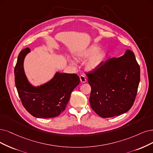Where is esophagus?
<instances>
[{
	"label": "esophagus",
	"instance_id": "obj_1",
	"mask_svg": "<svg viewBox=\"0 0 153 153\" xmlns=\"http://www.w3.org/2000/svg\"><path fill=\"white\" fill-rule=\"evenodd\" d=\"M79 78H80V81H81V82L82 83H84V82H86V77H85V76H84L81 75L79 77Z\"/></svg>",
	"mask_w": 153,
	"mask_h": 153
}]
</instances>
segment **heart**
<instances>
[{"label":"heart","instance_id":"heart-1","mask_svg":"<svg viewBox=\"0 0 153 153\" xmlns=\"http://www.w3.org/2000/svg\"><path fill=\"white\" fill-rule=\"evenodd\" d=\"M74 57L77 60H84L88 59L85 62L86 69L93 71L98 69L106 60L107 54L103 50L97 45H92L74 55Z\"/></svg>","mask_w":153,"mask_h":153}]
</instances>
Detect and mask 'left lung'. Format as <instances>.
<instances>
[{
  "instance_id": "left-lung-1",
  "label": "left lung",
  "mask_w": 153,
  "mask_h": 153,
  "mask_svg": "<svg viewBox=\"0 0 153 153\" xmlns=\"http://www.w3.org/2000/svg\"><path fill=\"white\" fill-rule=\"evenodd\" d=\"M87 76L91 87L90 105L100 117L118 116L131 108L140 82V67L131 50L109 59Z\"/></svg>"
}]
</instances>
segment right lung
I'll return each instance as SVG.
<instances>
[{
	"instance_id": "1",
	"label": "right lung",
	"mask_w": 153,
	"mask_h": 153,
	"mask_svg": "<svg viewBox=\"0 0 153 153\" xmlns=\"http://www.w3.org/2000/svg\"><path fill=\"white\" fill-rule=\"evenodd\" d=\"M30 52L28 48L21 51L14 69L15 84L22 105L36 118L57 117L65 109L72 91L80 82L79 77L76 74L56 72L48 82L32 85L24 70V60Z\"/></svg>"
}]
</instances>
